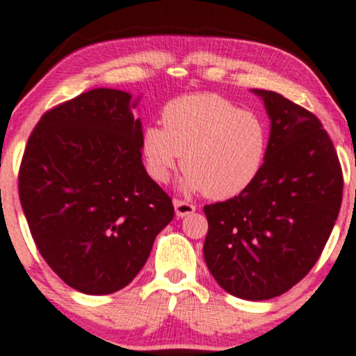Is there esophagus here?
<instances>
[{
  "label": "esophagus",
  "instance_id": "esophagus-1",
  "mask_svg": "<svg viewBox=\"0 0 356 356\" xmlns=\"http://www.w3.org/2000/svg\"><path fill=\"white\" fill-rule=\"evenodd\" d=\"M174 209L177 218H186V216H189L195 211V206L191 202L181 201V199H174Z\"/></svg>",
  "mask_w": 356,
  "mask_h": 356
}]
</instances>
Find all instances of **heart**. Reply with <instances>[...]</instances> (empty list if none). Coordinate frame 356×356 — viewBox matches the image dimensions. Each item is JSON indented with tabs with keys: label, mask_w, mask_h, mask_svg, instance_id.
I'll use <instances>...</instances> for the list:
<instances>
[{
	"label": "heart",
	"mask_w": 356,
	"mask_h": 356,
	"mask_svg": "<svg viewBox=\"0 0 356 356\" xmlns=\"http://www.w3.org/2000/svg\"><path fill=\"white\" fill-rule=\"evenodd\" d=\"M164 127H145L142 155L147 172L165 184L181 164L184 191L216 201L239 195L266 162L269 129L264 118L214 93L184 95L164 107Z\"/></svg>",
	"instance_id": "obj_1"
}]
</instances>
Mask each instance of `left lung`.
I'll list each match as a JSON object with an SVG mask.
<instances>
[{"label":"left lung","instance_id":"8db88e82","mask_svg":"<svg viewBox=\"0 0 356 356\" xmlns=\"http://www.w3.org/2000/svg\"><path fill=\"white\" fill-rule=\"evenodd\" d=\"M252 92L271 120L266 162L246 191L204 206V259L229 295L261 301L312 271L340 212L343 174L316 115L271 90Z\"/></svg>","mask_w":356,"mask_h":356}]
</instances>
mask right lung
Returning a JSON list of instances; mask_svg holds the SVG:
<instances>
[{
	"instance_id": "1",
	"label": "right lung",
	"mask_w": 356,
	"mask_h": 356,
	"mask_svg": "<svg viewBox=\"0 0 356 356\" xmlns=\"http://www.w3.org/2000/svg\"><path fill=\"white\" fill-rule=\"evenodd\" d=\"M130 100L95 88L48 110L19 165V201L40 254L85 295L125 288L174 218L172 199L142 164Z\"/></svg>"
}]
</instances>
